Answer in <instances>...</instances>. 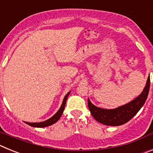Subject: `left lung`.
I'll return each mask as SVG.
<instances>
[{"label": "left lung", "mask_w": 153, "mask_h": 153, "mask_svg": "<svg viewBox=\"0 0 153 153\" xmlns=\"http://www.w3.org/2000/svg\"><path fill=\"white\" fill-rule=\"evenodd\" d=\"M149 86L150 78L149 76L145 88L139 97L129 103L114 109H105L97 107L92 104L88 99L89 109L93 118L103 125L111 126L123 125L129 121L144 105L148 97Z\"/></svg>", "instance_id": "8db88e82"}]
</instances>
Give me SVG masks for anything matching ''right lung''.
<instances>
[{
    "mask_svg": "<svg viewBox=\"0 0 153 153\" xmlns=\"http://www.w3.org/2000/svg\"><path fill=\"white\" fill-rule=\"evenodd\" d=\"M70 92H69L67 93V95L65 96L64 99H63V103L61 105V107L60 108V109L58 110L57 113L53 116V117H51V119L49 120H46L44 122H41V123H27V124L28 125L31 126L33 127H39V128H41V127H46V126H49L53 125V123H55L56 122H57L59 119L60 118V117L62 116V113H63V110H64V108H65V105H66V102H67V97H68L69 94H70Z\"/></svg>",
    "mask_w": 153,
    "mask_h": 153,
    "instance_id": "1",
    "label": "right lung"
}]
</instances>
